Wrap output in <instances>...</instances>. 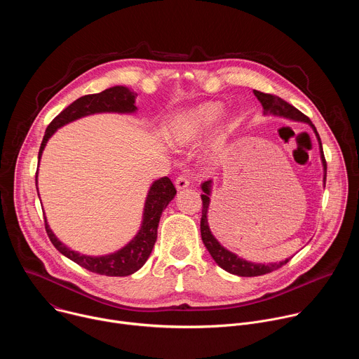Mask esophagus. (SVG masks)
<instances>
[{
	"instance_id": "esophagus-1",
	"label": "esophagus",
	"mask_w": 359,
	"mask_h": 359,
	"mask_svg": "<svg viewBox=\"0 0 359 359\" xmlns=\"http://www.w3.org/2000/svg\"><path fill=\"white\" fill-rule=\"evenodd\" d=\"M175 184H176V187H177L179 190H182V189H186V187H189L190 182H189L187 176H184V175H180V176L176 179Z\"/></svg>"
}]
</instances>
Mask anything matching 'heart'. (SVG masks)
Listing matches in <instances>:
<instances>
[{"mask_svg": "<svg viewBox=\"0 0 359 359\" xmlns=\"http://www.w3.org/2000/svg\"><path fill=\"white\" fill-rule=\"evenodd\" d=\"M223 107L217 102H208L179 115L169 129V137L177 144H186L206 133L222 116Z\"/></svg>", "mask_w": 359, "mask_h": 359, "instance_id": "1", "label": "heart"}]
</instances>
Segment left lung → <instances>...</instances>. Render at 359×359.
Segmentation results:
<instances>
[{
    "label": "left lung",
    "mask_w": 359,
    "mask_h": 359,
    "mask_svg": "<svg viewBox=\"0 0 359 359\" xmlns=\"http://www.w3.org/2000/svg\"><path fill=\"white\" fill-rule=\"evenodd\" d=\"M254 95L257 96V99L260 100V104L263 107L264 115H274V116H281V118H287L290 121H295V122H304L309 123L317 139L320 143V153H321V162L324 166V183L327 179V162L324 158V151H323V143L320 139V135L316 129V126L313 125V122L310 121V118H306L304 114H301L297 108H294L292 105H290L288 102H285L284 99L276 96V95H270V93H263L260 90H254ZM212 182L213 180H208L201 184V200H203V209H201V220H200V233H201V240L206 245V248L209 250L210 255L213 257V260L227 273L230 274H236L240 277H255V276H263V274H269L280 267H283L284 264H287L290 259H285L283 262L278 263H270V264H262V263H251L247 262L241 257H238L237 254L231 252L230 250H227L226 247H223L219 240L212 234L210 227H209V222H208V212H209V206H210V193H212Z\"/></svg>",
    "instance_id": "1"
}]
</instances>
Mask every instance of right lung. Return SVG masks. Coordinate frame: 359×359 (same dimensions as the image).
Here are the masks:
<instances>
[{
    "mask_svg": "<svg viewBox=\"0 0 359 359\" xmlns=\"http://www.w3.org/2000/svg\"><path fill=\"white\" fill-rule=\"evenodd\" d=\"M136 96L137 95L126 86H112L109 89L102 90L100 93L81 96L48 125L39 147L38 161H41L46 142L57 132V129L79 118L93 115V114H104V112L133 114L137 109L135 107ZM36 177H38V170H36L35 182H36ZM175 194H176V189L169 177L165 176L153 182L144 201L143 220H142L140 230L125 247L107 255L92 257V255H83L71 250L57 238L53 230L49 229L46 219H45V230L50 243L55 245V248L61 254H64L65 257L79 264L81 267L100 276H109V277L130 276L136 273L139 269H142L146 260L149 259L153 245H155L158 238V226H159L162 212L173 200Z\"/></svg>",
    "mask_w": 359,
    "mask_h": 359,
    "instance_id": "right-lung-1",
    "label": "right lung"
}]
</instances>
